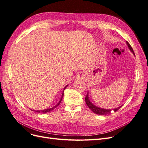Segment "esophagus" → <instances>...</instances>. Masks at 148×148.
I'll return each mask as SVG.
<instances>
[{"mask_svg":"<svg viewBox=\"0 0 148 148\" xmlns=\"http://www.w3.org/2000/svg\"><path fill=\"white\" fill-rule=\"evenodd\" d=\"M78 77H79V76H78Z\"/></svg>","mask_w":148,"mask_h":148,"instance_id":"obj_1","label":"esophagus"}]
</instances>
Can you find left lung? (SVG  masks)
I'll return each mask as SVG.
<instances>
[{
	"instance_id": "1",
	"label": "left lung",
	"mask_w": 148,
	"mask_h": 148,
	"mask_svg": "<svg viewBox=\"0 0 148 148\" xmlns=\"http://www.w3.org/2000/svg\"><path fill=\"white\" fill-rule=\"evenodd\" d=\"M127 44L128 45V48L130 49V50L134 55H135V53H134V51L133 50V48L132 47V46H130V44L127 41ZM85 102H86V105L88 106V107H89V109H90L94 113H95L96 114H98V115H106V114H110L112 110H114V112H116L122 106H120L119 107H118V108H116V109H114L113 110H110V109H102V108H100V107H96L95 106V105H93L92 103L91 102V101H89V97H88V93L87 94L86 96L85 97Z\"/></svg>"
}]
</instances>
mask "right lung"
<instances>
[{"label": "right lung", "mask_w": 148, "mask_h": 148, "mask_svg": "<svg viewBox=\"0 0 148 148\" xmlns=\"http://www.w3.org/2000/svg\"><path fill=\"white\" fill-rule=\"evenodd\" d=\"M68 86V85H66V86L64 88V90H63V92H62V97H61V99H60V101L59 102V103H58V104H57L56 106H55L54 107H52V108H50V109H44V110H36L35 112H43V113H46V112H51V110H52L56 108V107H57L58 106H59V105L60 104L61 101H62V97H63V96H64V91L65 90V88H66V86Z\"/></svg>", "instance_id": "right-lung-1"}]
</instances>
